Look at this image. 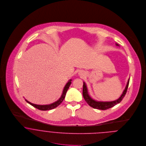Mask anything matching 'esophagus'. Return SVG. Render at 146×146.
<instances>
[{"label": "esophagus", "mask_w": 146, "mask_h": 146, "mask_svg": "<svg viewBox=\"0 0 146 146\" xmlns=\"http://www.w3.org/2000/svg\"><path fill=\"white\" fill-rule=\"evenodd\" d=\"M79 74L80 75H84V72H83V71H79Z\"/></svg>", "instance_id": "obj_1"}]
</instances>
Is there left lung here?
I'll use <instances>...</instances> for the list:
<instances>
[{
	"instance_id": "left-lung-1",
	"label": "left lung",
	"mask_w": 146,
	"mask_h": 146,
	"mask_svg": "<svg viewBox=\"0 0 146 146\" xmlns=\"http://www.w3.org/2000/svg\"><path fill=\"white\" fill-rule=\"evenodd\" d=\"M117 45H119L118 44H116ZM129 80H128L127 85L125 87V90H124L122 95L121 97L117 99V100H115L114 101H111V102H97L95 100H93L90 98L89 95L88 94V90L86 86V84L84 82L83 83V95L84 98L85 99V101L87 102V104H89L90 107L96 108V109H99V110H107L110 108H111L115 106L116 104H119L124 98L125 97V94L126 93L128 86H129Z\"/></svg>"
}]
</instances>
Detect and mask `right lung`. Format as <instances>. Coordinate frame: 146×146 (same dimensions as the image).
<instances>
[{
    "instance_id": "add662e5",
    "label": "right lung",
    "mask_w": 146,
    "mask_h": 146,
    "mask_svg": "<svg viewBox=\"0 0 146 146\" xmlns=\"http://www.w3.org/2000/svg\"><path fill=\"white\" fill-rule=\"evenodd\" d=\"M71 84V80H70L68 81V82L66 84V85H65L64 89H63V90L62 94L61 97V98L56 102H55L54 103L52 104H48V105H38V104H31L30 103V102L27 101V100H26V101L29 103V104H31V106H33V107L40 110H42V111H46V110H52V109H53L56 107H57L58 106H59L60 104H61L62 103L63 100L65 98V96H66V92L68 90V89L70 87V84Z\"/></svg>"
}]
</instances>
